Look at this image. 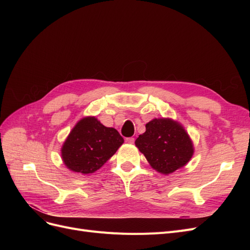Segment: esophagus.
<instances>
[{
    "label": "esophagus",
    "instance_id": "obj_1",
    "mask_svg": "<svg viewBox=\"0 0 250 250\" xmlns=\"http://www.w3.org/2000/svg\"><path fill=\"white\" fill-rule=\"evenodd\" d=\"M125 141H126V143H128V144H133V143H134V139H133V138H127Z\"/></svg>",
    "mask_w": 250,
    "mask_h": 250
}]
</instances>
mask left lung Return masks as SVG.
<instances>
[{
	"label": "left lung",
	"mask_w": 250,
	"mask_h": 250,
	"mask_svg": "<svg viewBox=\"0 0 250 250\" xmlns=\"http://www.w3.org/2000/svg\"><path fill=\"white\" fill-rule=\"evenodd\" d=\"M135 146L157 172L170 174L184 167L194 152L192 141L177 122L154 119L135 140Z\"/></svg>",
	"instance_id": "8db88e82"
}]
</instances>
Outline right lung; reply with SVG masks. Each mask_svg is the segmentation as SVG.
I'll return each instance as SVG.
<instances>
[{
  "label": "right lung",
  "instance_id": "obj_1",
  "mask_svg": "<svg viewBox=\"0 0 250 250\" xmlns=\"http://www.w3.org/2000/svg\"><path fill=\"white\" fill-rule=\"evenodd\" d=\"M124 143L115 128L105 127L94 117L83 118L73 128L62 148L70 170L88 174L100 169Z\"/></svg>",
  "mask_w": 250,
  "mask_h": 250
}]
</instances>
